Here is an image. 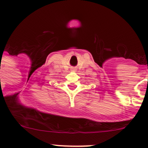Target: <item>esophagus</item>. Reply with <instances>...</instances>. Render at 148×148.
I'll return each mask as SVG.
<instances>
[{
    "instance_id": "34e87169",
    "label": "esophagus",
    "mask_w": 148,
    "mask_h": 148,
    "mask_svg": "<svg viewBox=\"0 0 148 148\" xmlns=\"http://www.w3.org/2000/svg\"><path fill=\"white\" fill-rule=\"evenodd\" d=\"M73 71H76V70H75V69H73Z\"/></svg>"
}]
</instances>
